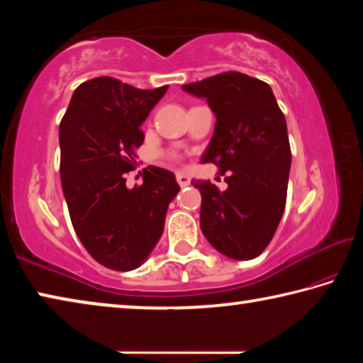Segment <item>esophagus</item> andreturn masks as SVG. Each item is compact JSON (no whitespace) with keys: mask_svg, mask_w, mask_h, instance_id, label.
<instances>
[{"mask_svg":"<svg viewBox=\"0 0 363 363\" xmlns=\"http://www.w3.org/2000/svg\"><path fill=\"white\" fill-rule=\"evenodd\" d=\"M176 179H177V184H179V186H181V187H186V186H189V184H190V177H189L187 174L177 173V176H176Z\"/></svg>","mask_w":363,"mask_h":363,"instance_id":"esophagus-1","label":"esophagus"}]
</instances>
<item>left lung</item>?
Here are the masks:
<instances>
[{
    "instance_id": "8db88e82",
    "label": "left lung",
    "mask_w": 363,
    "mask_h": 363,
    "mask_svg": "<svg viewBox=\"0 0 363 363\" xmlns=\"http://www.w3.org/2000/svg\"><path fill=\"white\" fill-rule=\"evenodd\" d=\"M182 89L205 99L216 116L201 163L230 174L223 192L210 181H192L201 194V232L220 255L253 259L285 210L291 167L285 116L270 86L245 73H219Z\"/></svg>"
}]
</instances>
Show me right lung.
I'll return each mask as SVG.
<instances>
[{"label":"right lung","mask_w":363,"mask_h":363,"mask_svg":"<svg viewBox=\"0 0 363 363\" xmlns=\"http://www.w3.org/2000/svg\"><path fill=\"white\" fill-rule=\"evenodd\" d=\"M168 86L138 89L110 77L75 89L59 126L60 179L79 242L108 269H138L163 233L174 174L149 167L143 186L128 189L125 174L144 143L140 125Z\"/></svg>","instance_id":"obj_1"}]
</instances>
